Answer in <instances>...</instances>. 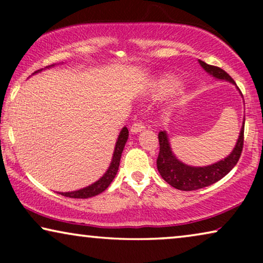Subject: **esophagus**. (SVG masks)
Segmentation results:
<instances>
[{
	"label": "esophagus",
	"instance_id": "1",
	"mask_svg": "<svg viewBox=\"0 0 263 263\" xmlns=\"http://www.w3.org/2000/svg\"><path fill=\"white\" fill-rule=\"evenodd\" d=\"M145 130V125L141 122H139V123H134L130 127V133L132 134H139V133H141Z\"/></svg>",
	"mask_w": 263,
	"mask_h": 263
}]
</instances>
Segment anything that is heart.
<instances>
[{"label":"heart","mask_w":263,"mask_h":263,"mask_svg":"<svg viewBox=\"0 0 263 263\" xmlns=\"http://www.w3.org/2000/svg\"><path fill=\"white\" fill-rule=\"evenodd\" d=\"M183 82L181 78L174 74H165L158 79L154 85V92L158 96H170L174 95L182 87Z\"/></svg>","instance_id":"obj_1"}]
</instances>
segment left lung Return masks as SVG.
Instances as JSON below:
<instances>
[{"instance_id": "obj_1", "label": "left lung", "mask_w": 263, "mask_h": 263, "mask_svg": "<svg viewBox=\"0 0 263 263\" xmlns=\"http://www.w3.org/2000/svg\"><path fill=\"white\" fill-rule=\"evenodd\" d=\"M199 63L203 68L204 71L210 74L211 77L217 79V80L228 81L230 84L236 85L233 79L225 70H222L221 68L210 66V64H207L201 60H199ZM237 89L239 91L238 87H237ZM240 96L243 97L242 93H240ZM243 136L244 120L236 145L228 157L217 161V163L207 165V166H192V165L184 164L175 156V153L172 152L166 130L160 132L159 135H158L160 146L159 156H158L157 159L158 171H159L161 177L164 178V181L167 182L168 184L176 189L183 190V192H190V190L204 188V186H208L215 182L220 181L222 177H225L235 167L243 149Z\"/></svg>"}]
</instances>
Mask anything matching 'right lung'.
<instances>
[{
  "mask_svg": "<svg viewBox=\"0 0 263 263\" xmlns=\"http://www.w3.org/2000/svg\"><path fill=\"white\" fill-rule=\"evenodd\" d=\"M55 67V64H51V66L45 67L46 68H51ZM43 69H39L37 71H34L33 74H37L39 71H42ZM129 136V132L127 127L122 128V130L120 132V135H118L116 145H115V151L112 154V159H111V163L107 167V170L105 174H104L102 177H100L98 181H96L95 183H92L91 185L85 186V188L75 190V192H68V193H60L61 195L67 196V197H73V199H88V197L96 196L98 194L103 193L107 186L111 184V182L114 181L115 176H116L117 171H118V166H120V160L122 157V152H123V148L125 146V142H127Z\"/></svg>",
  "mask_w": 263,
  "mask_h": 263,
  "instance_id": "obj_1",
  "label": "right lung"
}]
</instances>
